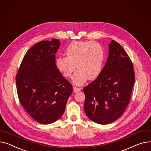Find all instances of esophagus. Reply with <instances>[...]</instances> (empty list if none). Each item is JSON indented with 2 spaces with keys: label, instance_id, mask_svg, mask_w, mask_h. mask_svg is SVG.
I'll use <instances>...</instances> for the list:
<instances>
[{
  "label": "esophagus",
  "instance_id": "34e87169",
  "mask_svg": "<svg viewBox=\"0 0 151 151\" xmlns=\"http://www.w3.org/2000/svg\"><path fill=\"white\" fill-rule=\"evenodd\" d=\"M81 90V88H80V87H73V92H79L80 90Z\"/></svg>",
  "mask_w": 151,
  "mask_h": 151
}]
</instances>
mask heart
<instances>
[{"instance_id": "heart-1", "label": "heart", "mask_w": 151, "mask_h": 151, "mask_svg": "<svg viewBox=\"0 0 151 151\" xmlns=\"http://www.w3.org/2000/svg\"><path fill=\"white\" fill-rule=\"evenodd\" d=\"M67 56H59L56 61L58 70L65 77L73 76V83L83 84L87 79H94L101 73L105 52L101 44L93 41H74L65 50Z\"/></svg>"}]
</instances>
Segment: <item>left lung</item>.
Segmentation results:
<instances>
[{
    "instance_id": "obj_1",
    "label": "left lung",
    "mask_w": 151,
    "mask_h": 151,
    "mask_svg": "<svg viewBox=\"0 0 151 151\" xmlns=\"http://www.w3.org/2000/svg\"><path fill=\"white\" fill-rule=\"evenodd\" d=\"M109 52L101 73L83 88L85 114L99 124L112 123L123 115L135 83L133 64L121 45L112 40Z\"/></svg>"
}]
</instances>
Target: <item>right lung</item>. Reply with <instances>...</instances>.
<instances>
[{
  "mask_svg": "<svg viewBox=\"0 0 151 151\" xmlns=\"http://www.w3.org/2000/svg\"><path fill=\"white\" fill-rule=\"evenodd\" d=\"M58 39L42 41L25 55L16 76L19 101L35 121L48 124L63 115L73 86L59 71Z\"/></svg>",
  "mask_w": 151,
  "mask_h": 151,
  "instance_id": "obj_1",
  "label": "right lung"
}]
</instances>
